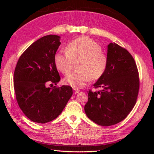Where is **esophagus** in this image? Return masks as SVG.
<instances>
[{"instance_id": "1", "label": "esophagus", "mask_w": 154, "mask_h": 154, "mask_svg": "<svg viewBox=\"0 0 154 154\" xmlns=\"http://www.w3.org/2000/svg\"><path fill=\"white\" fill-rule=\"evenodd\" d=\"M73 90H74V93L75 94H77V93H78L80 91V90L79 89H75V88H73Z\"/></svg>"}]
</instances>
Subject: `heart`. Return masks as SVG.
Wrapping results in <instances>:
<instances>
[{
	"mask_svg": "<svg viewBox=\"0 0 154 154\" xmlns=\"http://www.w3.org/2000/svg\"><path fill=\"white\" fill-rule=\"evenodd\" d=\"M79 61V71L65 78V83L75 89H80L93 80L103 77L108 67V57L102 48L96 42L86 37L75 39L69 44L66 51H60L55 55V66L61 73L67 75L71 70L74 61Z\"/></svg>",
	"mask_w": 154,
	"mask_h": 154,
	"instance_id": "obj_1",
	"label": "heart"
}]
</instances>
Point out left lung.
Segmentation results:
<instances>
[{
	"label": "left lung",
	"mask_w": 154,
	"mask_h": 154,
	"mask_svg": "<svg viewBox=\"0 0 154 154\" xmlns=\"http://www.w3.org/2000/svg\"><path fill=\"white\" fill-rule=\"evenodd\" d=\"M108 67L93 85L99 91L88 92L86 115L100 126L114 125L122 121L134 106L139 91V77L133 57L116 43L107 46Z\"/></svg>",
	"instance_id": "left-lung-1"
}]
</instances>
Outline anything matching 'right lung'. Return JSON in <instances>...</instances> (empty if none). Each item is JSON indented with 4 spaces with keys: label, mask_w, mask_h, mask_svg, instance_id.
Returning a JSON list of instances; mask_svg holds the SVG:
<instances>
[{
    "label": "right lung",
    "mask_w": 154,
    "mask_h": 154,
    "mask_svg": "<svg viewBox=\"0 0 154 154\" xmlns=\"http://www.w3.org/2000/svg\"><path fill=\"white\" fill-rule=\"evenodd\" d=\"M61 37L48 35L39 39L22 54L14 73V88L18 105L26 116L44 124L60 115L73 94L68 85L47 87L60 81L54 57Z\"/></svg>",
    "instance_id": "add662e5"
}]
</instances>
